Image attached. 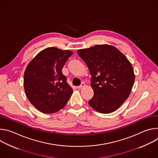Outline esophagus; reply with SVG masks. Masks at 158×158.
<instances>
[{"instance_id": "obj_1", "label": "esophagus", "mask_w": 158, "mask_h": 158, "mask_svg": "<svg viewBox=\"0 0 158 158\" xmlns=\"http://www.w3.org/2000/svg\"><path fill=\"white\" fill-rule=\"evenodd\" d=\"M85 83H84V82H82V83H81V84L80 85L77 86V87L78 89H81V88H82V87H85Z\"/></svg>"}]
</instances>
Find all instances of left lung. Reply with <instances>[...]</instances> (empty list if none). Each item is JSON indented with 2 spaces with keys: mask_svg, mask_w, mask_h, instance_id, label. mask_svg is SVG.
Segmentation results:
<instances>
[{
  "mask_svg": "<svg viewBox=\"0 0 158 158\" xmlns=\"http://www.w3.org/2000/svg\"><path fill=\"white\" fill-rule=\"evenodd\" d=\"M91 75L93 98L89 104L96 111L109 114L118 109L132 90L135 75L127 57L116 48L96 45L77 51Z\"/></svg>",
  "mask_w": 158,
  "mask_h": 158,
  "instance_id": "obj_1",
  "label": "left lung"
}]
</instances>
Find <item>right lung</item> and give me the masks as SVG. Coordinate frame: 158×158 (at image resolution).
<instances>
[{"label":"right lung","instance_id":"obj_1","mask_svg":"<svg viewBox=\"0 0 158 158\" xmlns=\"http://www.w3.org/2000/svg\"><path fill=\"white\" fill-rule=\"evenodd\" d=\"M73 52L48 48L38 53L27 65L24 87L28 100L39 111L52 114L68 102L73 90L62 69Z\"/></svg>","mask_w":158,"mask_h":158}]
</instances>
